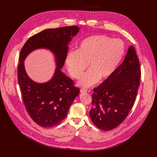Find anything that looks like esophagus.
Instances as JSON below:
<instances>
[{
    "label": "esophagus",
    "mask_w": 157,
    "mask_h": 157,
    "mask_svg": "<svg viewBox=\"0 0 157 157\" xmlns=\"http://www.w3.org/2000/svg\"><path fill=\"white\" fill-rule=\"evenodd\" d=\"M80 92H81V93H86L88 92V90L85 88H81Z\"/></svg>",
    "instance_id": "esophagus-1"
}]
</instances>
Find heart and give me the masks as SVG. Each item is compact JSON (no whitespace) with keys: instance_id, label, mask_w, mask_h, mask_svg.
<instances>
[{"instance_id":"heart-1","label":"heart","mask_w":157,"mask_h":157,"mask_svg":"<svg viewBox=\"0 0 157 157\" xmlns=\"http://www.w3.org/2000/svg\"><path fill=\"white\" fill-rule=\"evenodd\" d=\"M125 53V44L120 39L94 35L83 39L76 52H69L65 63L71 76L79 79L88 64L90 69L78 82L88 87L101 79L109 78L116 71Z\"/></svg>"}]
</instances>
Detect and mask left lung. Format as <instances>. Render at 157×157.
<instances>
[{
    "instance_id": "obj_1",
    "label": "left lung",
    "mask_w": 157,
    "mask_h": 157,
    "mask_svg": "<svg viewBox=\"0 0 157 157\" xmlns=\"http://www.w3.org/2000/svg\"><path fill=\"white\" fill-rule=\"evenodd\" d=\"M141 75L139 59L130 46L114 73L94 89L90 117L97 127L108 131L125 120L134 104Z\"/></svg>"
}]
</instances>
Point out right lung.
I'll list each match as a JSON object with an SVG mask.
<instances>
[{"instance_id":"1","label":"right lung","mask_w":157,"mask_h":157,"mask_svg":"<svg viewBox=\"0 0 157 157\" xmlns=\"http://www.w3.org/2000/svg\"><path fill=\"white\" fill-rule=\"evenodd\" d=\"M79 30L77 26L46 29L30 37L23 46L18 68V83L23 101L30 117L39 125H57L67 117L70 106L79 94L73 81L61 71L68 51V44ZM47 48L54 54L57 68L52 78L43 84L27 75L24 60L33 51Z\"/></svg>"}]
</instances>
